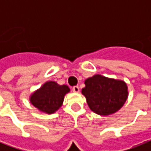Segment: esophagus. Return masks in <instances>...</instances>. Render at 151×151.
<instances>
[{"label":"esophagus","mask_w":151,"mask_h":151,"mask_svg":"<svg viewBox=\"0 0 151 151\" xmlns=\"http://www.w3.org/2000/svg\"><path fill=\"white\" fill-rule=\"evenodd\" d=\"M79 91L80 90H79V87L78 86H75L73 87V92H75V93H78Z\"/></svg>","instance_id":"esophagus-1"}]
</instances>
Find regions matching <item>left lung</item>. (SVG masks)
<instances>
[{"label": "left lung", "mask_w": 151, "mask_h": 151, "mask_svg": "<svg viewBox=\"0 0 151 151\" xmlns=\"http://www.w3.org/2000/svg\"><path fill=\"white\" fill-rule=\"evenodd\" d=\"M82 93L91 111L100 115H109L117 112L128 96L127 86L122 80L109 78L96 74L85 80Z\"/></svg>", "instance_id": "8db88e82"}]
</instances>
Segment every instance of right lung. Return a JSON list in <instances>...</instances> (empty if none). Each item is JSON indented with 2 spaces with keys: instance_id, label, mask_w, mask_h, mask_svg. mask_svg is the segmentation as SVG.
<instances>
[{
  "instance_id": "add662e5",
  "label": "right lung",
  "mask_w": 151,
  "mask_h": 151,
  "mask_svg": "<svg viewBox=\"0 0 151 151\" xmlns=\"http://www.w3.org/2000/svg\"><path fill=\"white\" fill-rule=\"evenodd\" d=\"M69 91L68 86L59 85L55 82L49 81L32 94L30 102L40 111L53 114L60 108L65 96Z\"/></svg>"
}]
</instances>
